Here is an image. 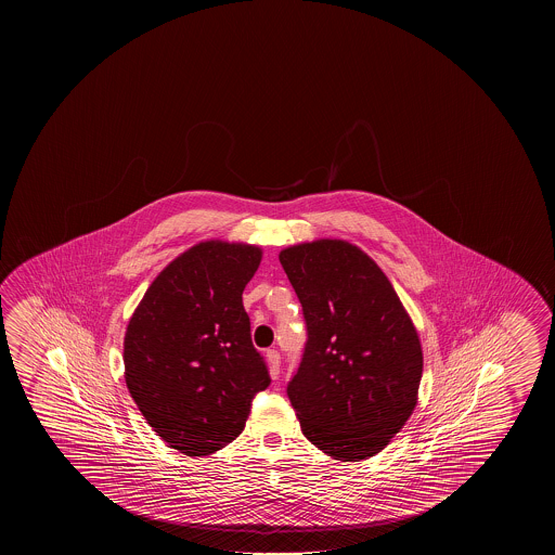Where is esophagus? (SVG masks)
<instances>
[{"instance_id":"esophagus-1","label":"esophagus","mask_w":555,"mask_h":555,"mask_svg":"<svg viewBox=\"0 0 555 555\" xmlns=\"http://www.w3.org/2000/svg\"><path fill=\"white\" fill-rule=\"evenodd\" d=\"M264 360L269 365V373L273 379H279V373H281V354L276 350H267L264 352Z\"/></svg>"}]
</instances>
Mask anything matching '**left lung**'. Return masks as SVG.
<instances>
[{"instance_id": "1", "label": "left lung", "mask_w": 555, "mask_h": 555, "mask_svg": "<svg viewBox=\"0 0 555 555\" xmlns=\"http://www.w3.org/2000/svg\"><path fill=\"white\" fill-rule=\"evenodd\" d=\"M308 325L288 399L301 431L338 461L382 453L418 402V331L379 264L346 240L279 254Z\"/></svg>"}]
</instances>
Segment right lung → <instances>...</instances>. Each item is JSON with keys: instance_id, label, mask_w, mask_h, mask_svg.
<instances>
[{"instance_id": "obj_1", "label": "right lung", "mask_w": 555, "mask_h": 555, "mask_svg": "<svg viewBox=\"0 0 555 555\" xmlns=\"http://www.w3.org/2000/svg\"><path fill=\"white\" fill-rule=\"evenodd\" d=\"M261 257L249 244L201 242L164 267L129 319L126 385L156 436L188 456L232 443L271 383L242 301Z\"/></svg>"}]
</instances>
